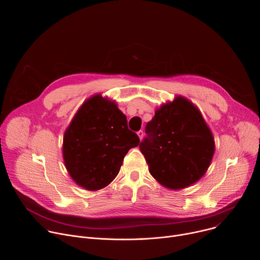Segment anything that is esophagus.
<instances>
[{
	"instance_id": "obj_1",
	"label": "esophagus",
	"mask_w": 260,
	"mask_h": 260,
	"mask_svg": "<svg viewBox=\"0 0 260 260\" xmlns=\"http://www.w3.org/2000/svg\"><path fill=\"white\" fill-rule=\"evenodd\" d=\"M138 136H139L140 140H142L143 137H144V132H143V131H139V132H138Z\"/></svg>"
}]
</instances>
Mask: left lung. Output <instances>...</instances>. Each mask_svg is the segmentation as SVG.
I'll return each instance as SVG.
<instances>
[{
    "label": "left lung",
    "mask_w": 260,
    "mask_h": 260,
    "mask_svg": "<svg viewBox=\"0 0 260 260\" xmlns=\"http://www.w3.org/2000/svg\"><path fill=\"white\" fill-rule=\"evenodd\" d=\"M145 133L140 150L152 177L165 187H188L210 167L214 138L198 107L187 99L179 95L161 105Z\"/></svg>",
    "instance_id": "obj_1"
}]
</instances>
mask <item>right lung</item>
Wrapping results in <instances>:
<instances>
[{
	"instance_id": "obj_1",
	"label": "right lung",
	"mask_w": 260,
	"mask_h": 260,
	"mask_svg": "<svg viewBox=\"0 0 260 260\" xmlns=\"http://www.w3.org/2000/svg\"><path fill=\"white\" fill-rule=\"evenodd\" d=\"M139 143L116 103L95 94L82 104L64 132V166L79 186L95 191L115 179L125 154Z\"/></svg>"
}]
</instances>
